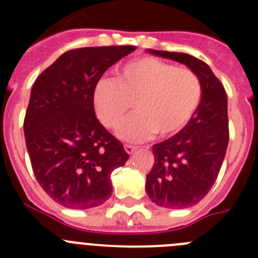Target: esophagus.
Wrapping results in <instances>:
<instances>
[{
    "label": "esophagus",
    "mask_w": 258,
    "mask_h": 258,
    "mask_svg": "<svg viewBox=\"0 0 258 258\" xmlns=\"http://www.w3.org/2000/svg\"><path fill=\"white\" fill-rule=\"evenodd\" d=\"M137 150L136 146H132V145H124V151H126L128 155H132V153L135 152V151Z\"/></svg>",
    "instance_id": "34e87169"
}]
</instances>
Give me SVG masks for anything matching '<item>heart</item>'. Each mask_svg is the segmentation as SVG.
Wrapping results in <instances>:
<instances>
[{"instance_id": "b5f03b06", "label": "heart", "mask_w": 258, "mask_h": 258, "mask_svg": "<svg viewBox=\"0 0 258 258\" xmlns=\"http://www.w3.org/2000/svg\"><path fill=\"white\" fill-rule=\"evenodd\" d=\"M202 86L194 71L153 57H141L116 70V79H101L92 93L93 110L107 128L118 130L126 141L141 142L153 134L173 136L187 126L196 112Z\"/></svg>"}]
</instances>
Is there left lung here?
Listing matches in <instances>:
<instances>
[{
    "mask_svg": "<svg viewBox=\"0 0 258 258\" xmlns=\"http://www.w3.org/2000/svg\"><path fill=\"white\" fill-rule=\"evenodd\" d=\"M147 52L186 64L202 86L201 101L187 126L152 146L155 163L146 177V192L157 206L187 209L209 194L222 166L228 145L227 96L201 59L182 52Z\"/></svg>",
    "mask_w": 258,
    "mask_h": 258,
    "instance_id": "obj_1",
    "label": "left lung"
}]
</instances>
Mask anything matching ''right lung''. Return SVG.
<instances>
[{"label": "right lung", "mask_w": 258, "mask_h": 258, "mask_svg": "<svg viewBox=\"0 0 258 258\" xmlns=\"http://www.w3.org/2000/svg\"><path fill=\"white\" fill-rule=\"evenodd\" d=\"M135 46L64 52L33 83L23 131L35 177L67 209L87 210L112 195L111 173L128 153L100 123L92 93L106 70Z\"/></svg>", "instance_id": "add662e5"}]
</instances>
